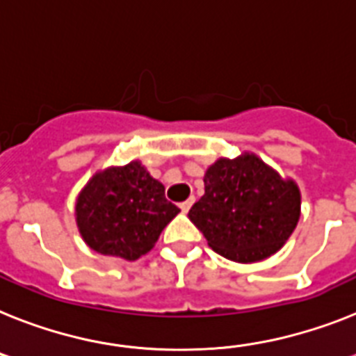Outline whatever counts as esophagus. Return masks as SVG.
<instances>
[{
	"mask_svg": "<svg viewBox=\"0 0 356 356\" xmlns=\"http://www.w3.org/2000/svg\"><path fill=\"white\" fill-rule=\"evenodd\" d=\"M193 202H195V198H189V200H185V202H181V204H180L181 213H189V209H191V205H193Z\"/></svg>",
	"mask_w": 356,
	"mask_h": 356,
	"instance_id": "obj_1",
	"label": "esophagus"
}]
</instances>
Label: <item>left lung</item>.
Listing matches in <instances>:
<instances>
[{"instance_id":"8db88e82","label":"left lung","mask_w":356,"mask_h":356,"mask_svg":"<svg viewBox=\"0 0 356 356\" xmlns=\"http://www.w3.org/2000/svg\"><path fill=\"white\" fill-rule=\"evenodd\" d=\"M205 195L189 211L209 248L238 264L266 260L300 220V189L252 152L218 158L204 176Z\"/></svg>"}]
</instances>
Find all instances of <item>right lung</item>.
Returning a JSON list of instances; mask_svg holds the SVG:
<instances>
[{
  "label": "right lung",
  "mask_w": 356,
  "mask_h": 356,
  "mask_svg": "<svg viewBox=\"0 0 356 356\" xmlns=\"http://www.w3.org/2000/svg\"><path fill=\"white\" fill-rule=\"evenodd\" d=\"M180 209L142 161L94 172L76 198V225L83 242L105 257L138 260L158 242Z\"/></svg>",
  "instance_id": "obj_1"
}]
</instances>
